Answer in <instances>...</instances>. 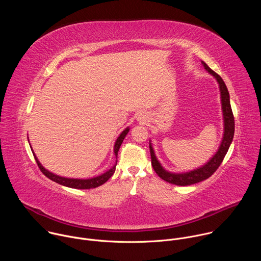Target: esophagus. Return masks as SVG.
<instances>
[{
	"label": "esophagus",
	"instance_id": "esophagus-1",
	"mask_svg": "<svg viewBox=\"0 0 261 261\" xmlns=\"http://www.w3.org/2000/svg\"><path fill=\"white\" fill-rule=\"evenodd\" d=\"M137 119H138V121H140V122H145V118H144V116H143L142 114H140Z\"/></svg>",
	"mask_w": 261,
	"mask_h": 261
}]
</instances>
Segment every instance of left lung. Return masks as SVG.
<instances>
[{
  "label": "left lung",
  "instance_id": "left-lung-1",
  "mask_svg": "<svg viewBox=\"0 0 261 261\" xmlns=\"http://www.w3.org/2000/svg\"><path fill=\"white\" fill-rule=\"evenodd\" d=\"M204 69L212 74V75L216 79V81L219 84L220 88V94H221V103H222V113H223V120H224V134H223V138L221 141V144L218 148L216 154L213 156V158L210 159L208 162H206L201 167H198L196 169H193L191 171L181 172V173H174L165 170L160 162L158 161L154 148L150 141V152H151V158H152V166L156 173L165 181L177 185V186H189L192 184L199 182L201 180H204L208 178L221 165L223 159H224L225 155L228 152V148L232 142L233 135H234V118L230 106V99H229V93L226 88L225 83L223 82L220 75L213 71L204 62H201Z\"/></svg>",
  "mask_w": 261,
  "mask_h": 261
}]
</instances>
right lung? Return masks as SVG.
<instances>
[{
  "instance_id": "obj_1",
  "label": "right lung",
  "mask_w": 261,
  "mask_h": 261,
  "mask_svg": "<svg viewBox=\"0 0 261 261\" xmlns=\"http://www.w3.org/2000/svg\"><path fill=\"white\" fill-rule=\"evenodd\" d=\"M129 132V127L126 128L121 134L120 136L118 137L116 143H115V148H114V153H115V156H116V164L111 167L109 170L105 171L104 173H102L101 175H98V176H95V177H92V178H88V179H82V178H69V177H63V176H60V175H57L50 171H48L47 169H45L41 163L39 162V160L37 159L36 155L34 154L33 152V155L35 157V160L37 162V164H38V167L40 168V170L42 171V173L47 176L49 179L60 184V185H63V186H66V187H69V188H74V189H93V188H97L99 187V186L103 185L104 182H106L110 177L111 175H113L116 171V166H117V163H118V152L120 150V146L124 140V138L126 137L127 133Z\"/></svg>"
}]
</instances>
